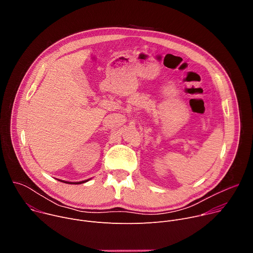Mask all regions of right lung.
Masks as SVG:
<instances>
[{
	"instance_id": "add662e5",
	"label": "right lung",
	"mask_w": 253,
	"mask_h": 253,
	"mask_svg": "<svg viewBox=\"0 0 253 253\" xmlns=\"http://www.w3.org/2000/svg\"><path fill=\"white\" fill-rule=\"evenodd\" d=\"M57 180H59V181H61V182L67 183V184H82V183H85V182L89 181L90 179H87V180H83V181H79V182H69V181H64V180H60V179H57Z\"/></svg>"
}]
</instances>
